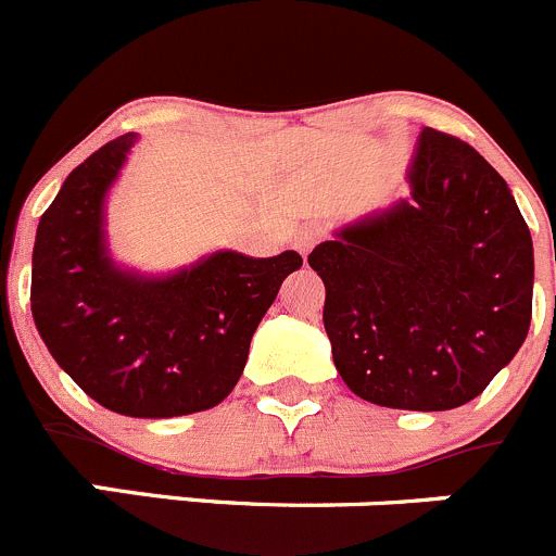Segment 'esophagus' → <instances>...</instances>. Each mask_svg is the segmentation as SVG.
Masks as SVG:
<instances>
[{
    "instance_id": "34e87169",
    "label": "esophagus",
    "mask_w": 556,
    "mask_h": 556,
    "mask_svg": "<svg viewBox=\"0 0 556 556\" xmlns=\"http://www.w3.org/2000/svg\"><path fill=\"white\" fill-rule=\"evenodd\" d=\"M320 238H324V230H320V227H302V230L295 232V249L302 254H307Z\"/></svg>"
}]
</instances>
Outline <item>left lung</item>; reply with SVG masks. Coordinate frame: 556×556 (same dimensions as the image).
Returning <instances> with one entry per match:
<instances>
[{
    "instance_id": "1",
    "label": "left lung",
    "mask_w": 556,
    "mask_h": 556,
    "mask_svg": "<svg viewBox=\"0 0 556 556\" xmlns=\"http://www.w3.org/2000/svg\"><path fill=\"white\" fill-rule=\"evenodd\" d=\"M412 197L309 252L324 326L354 395L447 412L475 401L532 320V236L505 178L471 144L425 128Z\"/></svg>"
}]
</instances>
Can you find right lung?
Instances as JSON below:
<instances>
[{
	"mask_svg": "<svg viewBox=\"0 0 556 556\" xmlns=\"http://www.w3.org/2000/svg\"><path fill=\"white\" fill-rule=\"evenodd\" d=\"M134 142L123 134L96 150L46 207L29 302L46 349L92 401L126 417H184L230 395L302 254L216 252L164 279L121 271L103 243V197Z\"/></svg>",
	"mask_w": 556,
	"mask_h": 556,
	"instance_id": "add662e5",
	"label": "right lung"
}]
</instances>
